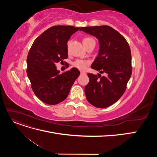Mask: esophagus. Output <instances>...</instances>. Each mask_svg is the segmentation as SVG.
Returning a JSON list of instances; mask_svg holds the SVG:
<instances>
[{"label":"esophagus","instance_id":"1","mask_svg":"<svg viewBox=\"0 0 157 157\" xmlns=\"http://www.w3.org/2000/svg\"><path fill=\"white\" fill-rule=\"evenodd\" d=\"M80 74H81V75H86V73L84 72V71H81V72H80Z\"/></svg>","mask_w":157,"mask_h":157}]
</instances>
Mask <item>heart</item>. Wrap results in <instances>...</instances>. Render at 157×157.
Masks as SVG:
<instances>
[{
  "label": "heart",
  "instance_id": "heart-1",
  "mask_svg": "<svg viewBox=\"0 0 157 157\" xmlns=\"http://www.w3.org/2000/svg\"><path fill=\"white\" fill-rule=\"evenodd\" d=\"M94 40L93 39H92V38H90V37H88V36L84 37L82 40L83 45L85 46V48H86V47L90 43H91L92 42H94ZM68 45H69V43L67 44V48H68ZM89 63H90V62L87 60L77 59V60H76L75 61H74V62L73 63V65L74 66V67L78 68V69L84 70L88 67V65H89Z\"/></svg>",
  "mask_w": 157,
  "mask_h": 157
}]
</instances>
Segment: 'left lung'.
<instances>
[{"mask_svg":"<svg viewBox=\"0 0 157 157\" xmlns=\"http://www.w3.org/2000/svg\"><path fill=\"white\" fill-rule=\"evenodd\" d=\"M80 31L96 37L99 44L98 56L91 65L99 73H88L89 82L84 88L86 99L96 107H109L122 96L131 77L129 44L124 36L107 25L82 27ZM100 73L104 76L101 77Z\"/></svg>","mask_w":157,"mask_h":157,"instance_id":"8db88e82","label":"left lung"}]
</instances>
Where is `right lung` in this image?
Returning <instances> with one entry per match:
<instances>
[{"label": "right lung", "instance_id": "right-lung-1", "mask_svg": "<svg viewBox=\"0 0 157 157\" xmlns=\"http://www.w3.org/2000/svg\"><path fill=\"white\" fill-rule=\"evenodd\" d=\"M79 27L53 26L38 36L27 58V74L36 96L45 103L56 105L68 96L80 75L77 68L61 74L56 63L68 58L67 42Z\"/></svg>", "mask_w": 157, "mask_h": 157}]
</instances>
